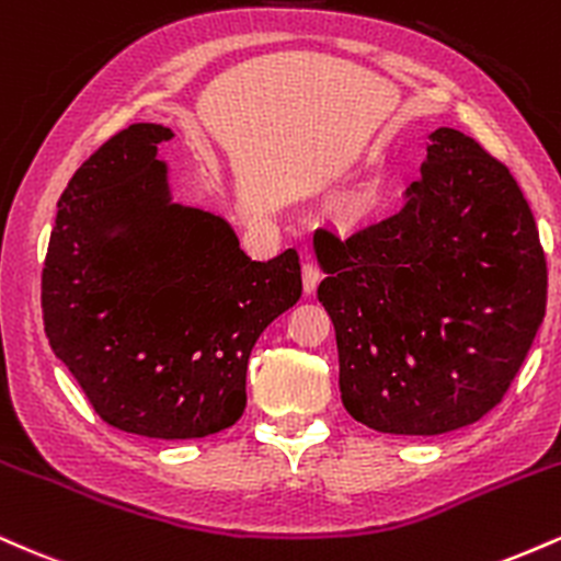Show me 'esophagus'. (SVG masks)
I'll list each match as a JSON object with an SVG mask.
<instances>
[{
    "label": "esophagus",
    "instance_id": "obj_1",
    "mask_svg": "<svg viewBox=\"0 0 561 561\" xmlns=\"http://www.w3.org/2000/svg\"><path fill=\"white\" fill-rule=\"evenodd\" d=\"M322 278L318 262L307 260L305 265H301V280H305V294H314V288H318V283Z\"/></svg>",
    "mask_w": 561,
    "mask_h": 561
}]
</instances>
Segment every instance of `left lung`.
Instances as JSON below:
<instances>
[{
    "mask_svg": "<svg viewBox=\"0 0 561 561\" xmlns=\"http://www.w3.org/2000/svg\"><path fill=\"white\" fill-rule=\"evenodd\" d=\"M399 215L314 230L318 299L346 412L388 436H440L502 401L546 314V256L510 170L436 128Z\"/></svg>",
    "mask_w": 561,
    "mask_h": 561,
    "instance_id": "8db88e82",
    "label": "left lung"
}]
</instances>
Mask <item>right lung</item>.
Returning <instances> with one entry per match:
<instances>
[{
  "label": "right lung",
  "mask_w": 561,
  "mask_h": 561,
  "mask_svg": "<svg viewBox=\"0 0 561 561\" xmlns=\"http://www.w3.org/2000/svg\"><path fill=\"white\" fill-rule=\"evenodd\" d=\"M134 123L57 202L44 331L99 417L144 438L226 431L247 407L249 354L301 296L296 249L254 262L222 215L175 199L160 144Z\"/></svg>",
  "instance_id": "obj_1"
}]
</instances>
